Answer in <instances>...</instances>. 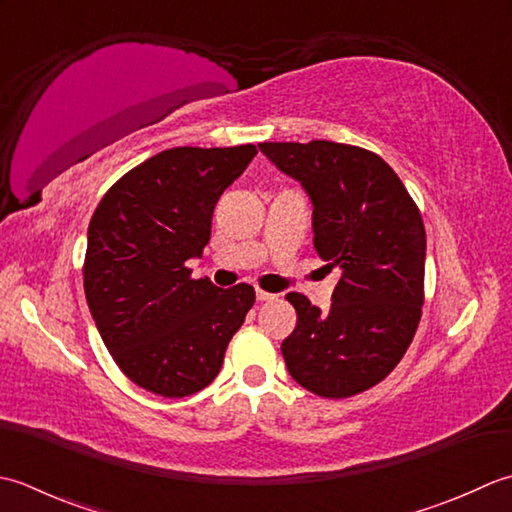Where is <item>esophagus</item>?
<instances>
[{"instance_id": "obj_1", "label": "esophagus", "mask_w": 512, "mask_h": 512, "mask_svg": "<svg viewBox=\"0 0 512 512\" xmlns=\"http://www.w3.org/2000/svg\"><path fill=\"white\" fill-rule=\"evenodd\" d=\"M256 298L260 302H263V300H274L276 294H269V291H265V289H256Z\"/></svg>"}]
</instances>
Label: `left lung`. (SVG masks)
Wrapping results in <instances>:
<instances>
[{"label": "left lung", "instance_id": "8db88e82", "mask_svg": "<svg viewBox=\"0 0 512 512\" xmlns=\"http://www.w3.org/2000/svg\"><path fill=\"white\" fill-rule=\"evenodd\" d=\"M278 170L314 203V247L340 269L327 314L287 294L296 329L283 340L287 371L320 398L367 391L398 367L424 305L426 232L420 210L391 165L358 145L260 143Z\"/></svg>", "mask_w": 512, "mask_h": 512}]
</instances>
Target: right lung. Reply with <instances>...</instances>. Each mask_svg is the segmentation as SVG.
Returning a JSON list of instances; mask_svg holds the SVG:
<instances>
[{
  "mask_svg": "<svg viewBox=\"0 0 512 512\" xmlns=\"http://www.w3.org/2000/svg\"><path fill=\"white\" fill-rule=\"evenodd\" d=\"M256 152L252 143L163 150L125 172L90 218V314L125 378L154 395L205 389L254 307L252 285L223 291L185 263L203 254L216 201Z\"/></svg>",
  "mask_w": 512,
  "mask_h": 512,
  "instance_id": "1",
  "label": "right lung"
}]
</instances>
